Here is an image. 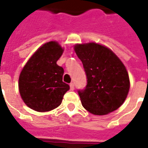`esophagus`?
<instances>
[{
	"instance_id": "1",
	"label": "esophagus",
	"mask_w": 148,
	"mask_h": 148,
	"mask_svg": "<svg viewBox=\"0 0 148 148\" xmlns=\"http://www.w3.org/2000/svg\"><path fill=\"white\" fill-rule=\"evenodd\" d=\"M70 87H71V90H74V84L73 83V82L70 84Z\"/></svg>"
}]
</instances>
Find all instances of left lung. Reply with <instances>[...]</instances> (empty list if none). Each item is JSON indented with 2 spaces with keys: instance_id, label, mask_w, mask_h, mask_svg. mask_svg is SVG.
<instances>
[{
  "instance_id": "1",
  "label": "left lung",
  "mask_w": 148,
  "mask_h": 148,
  "mask_svg": "<svg viewBox=\"0 0 148 148\" xmlns=\"http://www.w3.org/2000/svg\"><path fill=\"white\" fill-rule=\"evenodd\" d=\"M74 51L87 77L86 88L77 91L82 106L94 115L116 110L124 102L130 88L123 62L110 49L95 42L76 44Z\"/></svg>"
}]
</instances>
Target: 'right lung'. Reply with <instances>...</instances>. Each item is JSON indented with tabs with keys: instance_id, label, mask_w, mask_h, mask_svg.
<instances>
[{
	"instance_id": "add662e5",
	"label": "right lung",
	"mask_w": 148,
	"mask_h": 148,
	"mask_svg": "<svg viewBox=\"0 0 148 148\" xmlns=\"http://www.w3.org/2000/svg\"><path fill=\"white\" fill-rule=\"evenodd\" d=\"M63 49L58 42L51 41L40 47L29 58L19 77V90L29 108L47 112L61 105L70 90L62 82L64 70L57 65Z\"/></svg>"
}]
</instances>
